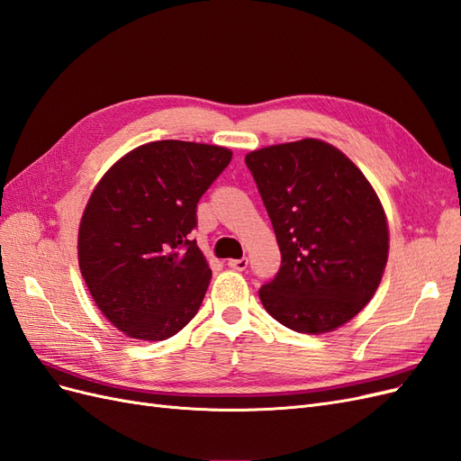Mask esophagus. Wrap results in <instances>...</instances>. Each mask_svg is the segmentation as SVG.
I'll return each instance as SVG.
<instances>
[{
    "label": "esophagus",
    "instance_id": "1",
    "mask_svg": "<svg viewBox=\"0 0 461 461\" xmlns=\"http://www.w3.org/2000/svg\"><path fill=\"white\" fill-rule=\"evenodd\" d=\"M229 267L234 271H244L248 267V258L242 259H229Z\"/></svg>",
    "mask_w": 461,
    "mask_h": 461
}]
</instances>
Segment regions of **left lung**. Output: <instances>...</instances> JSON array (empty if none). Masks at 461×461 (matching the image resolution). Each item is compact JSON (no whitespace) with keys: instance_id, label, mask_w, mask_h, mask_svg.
<instances>
[{"instance_id":"8db88e82","label":"left lung","mask_w":461,"mask_h":461,"mask_svg":"<svg viewBox=\"0 0 461 461\" xmlns=\"http://www.w3.org/2000/svg\"><path fill=\"white\" fill-rule=\"evenodd\" d=\"M281 249L263 285V308L285 327L323 334L346 325L375 296L390 234L384 207L344 151L317 138L246 153Z\"/></svg>"}]
</instances>
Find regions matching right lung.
<instances>
[{
    "mask_svg": "<svg viewBox=\"0 0 461 461\" xmlns=\"http://www.w3.org/2000/svg\"><path fill=\"white\" fill-rule=\"evenodd\" d=\"M232 151L158 140L109 167L78 225V267L100 312L136 340H165L198 313L212 269L188 234Z\"/></svg>",
    "mask_w": 461,
    "mask_h": 461,
    "instance_id": "obj_1",
    "label": "right lung"
}]
</instances>
